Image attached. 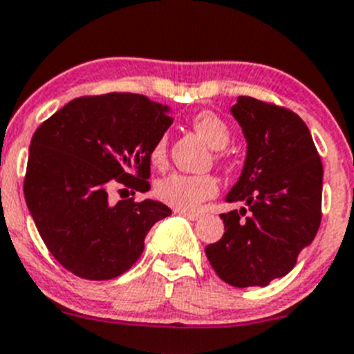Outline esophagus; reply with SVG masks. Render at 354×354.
Instances as JSON below:
<instances>
[{
    "label": "esophagus",
    "instance_id": "1",
    "mask_svg": "<svg viewBox=\"0 0 354 354\" xmlns=\"http://www.w3.org/2000/svg\"><path fill=\"white\" fill-rule=\"evenodd\" d=\"M176 213H180L181 216L188 218V220H199L201 218L199 213H192V211H176Z\"/></svg>",
    "mask_w": 354,
    "mask_h": 354
}]
</instances>
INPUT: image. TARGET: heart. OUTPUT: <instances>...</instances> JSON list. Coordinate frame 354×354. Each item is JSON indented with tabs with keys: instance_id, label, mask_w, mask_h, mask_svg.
I'll return each mask as SVG.
<instances>
[{
	"instance_id": "1",
	"label": "heart",
	"mask_w": 354,
	"mask_h": 354,
	"mask_svg": "<svg viewBox=\"0 0 354 354\" xmlns=\"http://www.w3.org/2000/svg\"><path fill=\"white\" fill-rule=\"evenodd\" d=\"M194 129L216 150L218 160L227 157L223 148L229 147L232 132L227 122L213 111H201L192 122ZM150 160L155 167H164L167 162V138L160 136L150 150ZM155 194L162 203L178 211H196L204 201L218 194V180L213 174L171 173L155 187Z\"/></svg>"
}]
</instances>
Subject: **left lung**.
<instances>
[{"label": "left lung", "instance_id": "8db88e82", "mask_svg": "<svg viewBox=\"0 0 354 354\" xmlns=\"http://www.w3.org/2000/svg\"><path fill=\"white\" fill-rule=\"evenodd\" d=\"M248 141L246 160L222 213L225 232L207 244L214 272L237 288L267 286L295 267L322 223L323 166L311 132L292 110L239 95L230 108Z\"/></svg>", "mask_w": 354, "mask_h": 354}]
</instances>
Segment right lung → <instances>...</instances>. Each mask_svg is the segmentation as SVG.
Returning <instances> with one entry per match:
<instances>
[{
	"instance_id": "add662e5",
	"label": "right lung",
	"mask_w": 354,
	"mask_h": 354,
	"mask_svg": "<svg viewBox=\"0 0 354 354\" xmlns=\"http://www.w3.org/2000/svg\"><path fill=\"white\" fill-rule=\"evenodd\" d=\"M167 111L141 94L84 95L32 134L26 204L48 252L75 276L124 274L143 253L148 230L171 214L158 201L108 197L115 185L150 190V150L173 124Z\"/></svg>"
}]
</instances>
